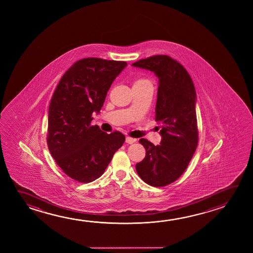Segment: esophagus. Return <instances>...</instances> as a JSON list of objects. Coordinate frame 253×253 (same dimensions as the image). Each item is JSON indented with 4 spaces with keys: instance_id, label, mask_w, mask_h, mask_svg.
Wrapping results in <instances>:
<instances>
[{
    "instance_id": "34e87169",
    "label": "esophagus",
    "mask_w": 253,
    "mask_h": 253,
    "mask_svg": "<svg viewBox=\"0 0 253 253\" xmlns=\"http://www.w3.org/2000/svg\"><path fill=\"white\" fill-rule=\"evenodd\" d=\"M137 141V139H135V138H132V137H126V139H125V142L127 143V144H129V145H131L133 143H135Z\"/></svg>"
}]
</instances>
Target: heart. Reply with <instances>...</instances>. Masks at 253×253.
Instances as JSON below:
<instances>
[{
    "instance_id": "1",
    "label": "heart",
    "mask_w": 253,
    "mask_h": 253,
    "mask_svg": "<svg viewBox=\"0 0 253 253\" xmlns=\"http://www.w3.org/2000/svg\"><path fill=\"white\" fill-rule=\"evenodd\" d=\"M134 85H151V86H153L149 80L145 79H136L134 82Z\"/></svg>"
}]
</instances>
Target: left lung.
Here are the masks:
<instances>
[{"mask_svg":"<svg viewBox=\"0 0 253 253\" xmlns=\"http://www.w3.org/2000/svg\"><path fill=\"white\" fill-rule=\"evenodd\" d=\"M159 79L155 121L161 125V145L141 138L146 153L136 164L140 178L154 187L166 186L185 171L198 146L196 91L182 64L168 55H154L131 64Z\"/></svg>","mask_w":253,"mask_h":253,"instance_id":"obj_1","label":"left lung"}]
</instances>
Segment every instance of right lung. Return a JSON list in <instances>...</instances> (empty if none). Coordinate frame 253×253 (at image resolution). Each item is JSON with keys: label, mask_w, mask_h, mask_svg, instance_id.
Here are the masks:
<instances>
[{"label": "right lung", "mask_w": 253, "mask_h": 253, "mask_svg": "<svg viewBox=\"0 0 253 253\" xmlns=\"http://www.w3.org/2000/svg\"><path fill=\"white\" fill-rule=\"evenodd\" d=\"M127 62L100 58L79 60L65 72L48 110L47 145L62 171L79 182L100 177L125 143L119 131L103 132L91 125L116 77Z\"/></svg>", "instance_id": "right-lung-1"}]
</instances>
